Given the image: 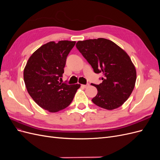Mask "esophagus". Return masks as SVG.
<instances>
[{
	"label": "esophagus",
	"instance_id": "obj_1",
	"mask_svg": "<svg viewBox=\"0 0 160 160\" xmlns=\"http://www.w3.org/2000/svg\"><path fill=\"white\" fill-rule=\"evenodd\" d=\"M89 86V84H88V85H81V87H82V88H87Z\"/></svg>",
	"mask_w": 160,
	"mask_h": 160
}]
</instances>
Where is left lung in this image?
I'll return each instance as SVG.
<instances>
[{"label":"left lung","mask_w":160,"mask_h":160,"mask_svg":"<svg viewBox=\"0 0 160 160\" xmlns=\"http://www.w3.org/2000/svg\"><path fill=\"white\" fill-rule=\"evenodd\" d=\"M76 47L95 73L103 74L102 83L92 85L98 89L92 101L108 110L122 106L132 94L136 81V70L127 52L103 38L79 41Z\"/></svg>","instance_id":"8db88e82"}]
</instances>
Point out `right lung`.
I'll list each match as a JSON object with an SVG mask.
<instances>
[{
    "instance_id": "1",
    "label": "right lung",
    "mask_w": 160,
    "mask_h": 160,
    "mask_svg": "<svg viewBox=\"0 0 160 160\" xmlns=\"http://www.w3.org/2000/svg\"><path fill=\"white\" fill-rule=\"evenodd\" d=\"M75 41H51L42 45L28 59L23 72L28 94L41 108L55 113L72 102L79 84L59 81L64 72L67 57Z\"/></svg>"
}]
</instances>
